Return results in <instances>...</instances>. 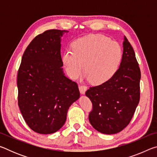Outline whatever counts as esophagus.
I'll use <instances>...</instances> for the list:
<instances>
[{
  "label": "esophagus",
  "instance_id": "esophagus-1",
  "mask_svg": "<svg viewBox=\"0 0 157 157\" xmlns=\"http://www.w3.org/2000/svg\"><path fill=\"white\" fill-rule=\"evenodd\" d=\"M86 86H83V85H79V91H80L81 94H84L85 91H86Z\"/></svg>",
  "mask_w": 157,
  "mask_h": 157
}]
</instances>
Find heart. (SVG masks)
Returning <instances> with one entry per match:
<instances>
[{"instance_id": "1", "label": "heart", "mask_w": 157, "mask_h": 157, "mask_svg": "<svg viewBox=\"0 0 157 157\" xmlns=\"http://www.w3.org/2000/svg\"><path fill=\"white\" fill-rule=\"evenodd\" d=\"M72 48L73 51L66 50L62 55L68 76L78 79L84 68L85 78L96 85L105 83L115 74L122 58L120 45L102 34L80 37L73 42Z\"/></svg>"}]
</instances>
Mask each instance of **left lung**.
<instances>
[{
  "label": "left lung",
  "mask_w": 157,
  "mask_h": 157,
  "mask_svg": "<svg viewBox=\"0 0 157 157\" xmlns=\"http://www.w3.org/2000/svg\"><path fill=\"white\" fill-rule=\"evenodd\" d=\"M120 67L105 83L86 92L93 104L89 122L98 132L113 134L131 121L140 100V71L132 46L124 36Z\"/></svg>",
  "instance_id": "8db88e82"
}]
</instances>
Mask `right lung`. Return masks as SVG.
I'll return each mask as SVG.
<instances>
[{"mask_svg": "<svg viewBox=\"0 0 157 157\" xmlns=\"http://www.w3.org/2000/svg\"><path fill=\"white\" fill-rule=\"evenodd\" d=\"M67 30L39 34L23 53L17 75L18 105L34 132L49 134L62 128L70 106L79 99L78 86L65 75L61 40Z\"/></svg>", "mask_w": 157, "mask_h": 157, "instance_id": "right-lung-1", "label": "right lung"}]
</instances>
